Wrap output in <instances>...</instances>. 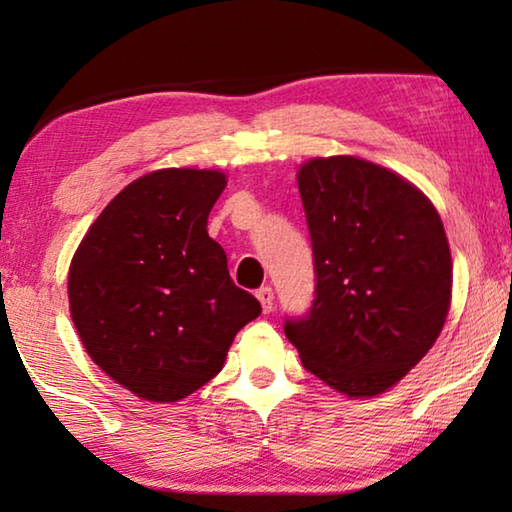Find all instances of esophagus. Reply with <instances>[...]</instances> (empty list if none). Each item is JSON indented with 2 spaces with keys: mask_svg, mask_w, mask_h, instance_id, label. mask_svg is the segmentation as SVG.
Instances as JSON below:
<instances>
[{
  "mask_svg": "<svg viewBox=\"0 0 512 512\" xmlns=\"http://www.w3.org/2000/svg\"><path fill=\"white\" fill-rule=\"evenodd\" d=\"M257 300L262 302L264 314H268V311H273V289H271V287L257 289Z\"/></svg>",
  "mask_w": 512,
  "mask_h": 512,
  "instance_id": "34e87169",
  "label": "esophagus"
}]
</instances>
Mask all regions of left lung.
<instances>
[{
  "label": "left lung",
  "mask_w": 512,
  "mask_h": 512,
  "mask_svg": "<svg viewBox=\"0 0 512 512\" xmlns=\"http://www.w3.org/2000/svg\"><path fill=\"white\" fill-rule=\"evenodd\" d=\"M316 298L284 334L311 375L350 397L395 386L431 350L452 302L440 214L418 187L352 155L298 169Z\"/></svg>",
  "instance_id": "1"
}]
</instances>
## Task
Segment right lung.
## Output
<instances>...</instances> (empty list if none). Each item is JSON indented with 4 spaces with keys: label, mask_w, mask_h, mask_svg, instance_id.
Instances as JSON below:
<instances>
[{
    "label": "right lung",
    "mask_w": 512,
    "mask_h": 512,
    "mask_svg": "<svg viewBox=\"0 0 512 512\" xmlns=\"http://www.w3.org/2000/svg\"><path fill=\"white\" fill-rule=\"evenodd\" d=\"M225 189L212 169H160L121 189L69 266V311L92 361L149 402H178L223 368L262 314L207 235Z\"/></svg>",
    "instance_id": "obj_1"
}]
</instances>
